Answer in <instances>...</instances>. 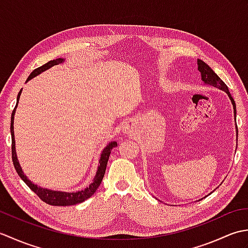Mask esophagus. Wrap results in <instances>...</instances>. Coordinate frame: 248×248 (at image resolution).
<instances>
[{
	"label": "esophagus",
	"instance_id": "34e87169",
	"mask_svg": "<svg viewBox=\"0 0 248 248\" xmlns=\"http://www.w3.org/2000/svg\"><path fill=\"white\" fill-rule=\"evenodd\" d=\"M132 131H133V127H132V124H125L124 125V128H123V132L124 133V134H131L132 133Z\"/></svg>",
	"mask_w": 248,
	"mask_h": 248
}]
</instances>
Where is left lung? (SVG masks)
<instances>
[{
  "label": "left lung",
  "mask_w": 248,
  "mask_h": 248,
  "mask_svg": "<svg viewBox=\"0 0 248 248\" xmlns=\"http://www.w3.org/2000/svg\"><path fill=\"white\" fill-rule=\"evenodd\" d=\"M197 65H198V71L200 72V77H202V81L203 84H205V85L215 87V88H218V89H220V91H223L228 94V97H229L230 101H231V103H232V107H233V115H234V120H235L236 119L235 102H234L233 98L231 97L227 85H226V84L222 80H220V78L211 69V67L208 66L204 62H202V60H197ZM235 129H236V134H238V127H236V123H235Z\"/></svg>",
  "instance_id": "left-lung-1"
}]
</instances>
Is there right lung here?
<instances>
[{"label": "right lung", "mask_w": 248, "mask_h": 248, "mask_svg": "<svg viewBox=\"0 0 248 248\" xmlns=\"http://www.w3.org/2000/svg\"><path fill=\"white\" fill-rule=\"evenodd\" d=\"M65 62V59H56L53 61H50L46 62V64L43 65L37 69L33 70V72L29 76L28 80L26 82H29L31 78L39 76L40 73H43L44 71L50 69L55 65L62 64V62ZM21 93H22V89L19 92L18 97H17V103H16V107L12 113V120H10V134H12V155H13V162H14V166L17 170L18 175L20 178L25 182L26 186H28L31 191L38 195V197L43 200V202L49 203L51 205H73L77 203H80L85 202L86 199L89 197H92L93 193L97 191V188L99 187L100 183H101L102 179L104 177L105 170H107V165H108V161L110 155V151L114 148V147L117 146V141H110L107 146L104 147V149L102 150L101 155H100V159H99V165L97 167V171L96 175H94L93 182L89 184L87 187L84 189H81V191L78 192H62V191H54V189L51 188H46V187H41L38 186L37 184H35L33 181H31L30 179L26 177L25 173L23 172L22 168H21V165L18 160L17 156V152H16V140H15V131H14V119H15V114H16V109L18 108V103H19V99L21 96Z\"/></svg>", "instance_id": "obj_1"}]
</instances>
